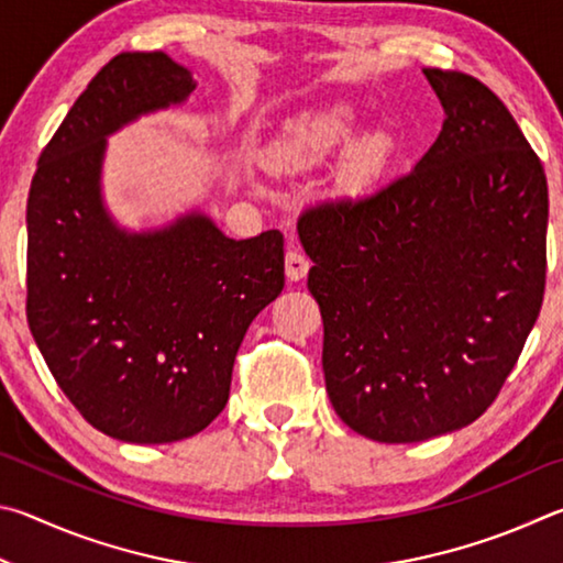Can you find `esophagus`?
Masks as SVG:
<instances>
[{
  "mask_svg": "<svg viewBox=\"0 0 563 563\" xmlns=\"http://www.w3.org/2000/svg\"><path fill=\"white\" fill-rule=\"evenodd\" d=\"M284 266H287L289 282H299L309 274L311 262H309V256L299 250V246H291L287 256H284Z\"/></svg>",
  "mask_w": 563,
  "mask_h": 563,
  "instance_id": "esophagus-1",
  "label": "esophagus"
}]
</instances>
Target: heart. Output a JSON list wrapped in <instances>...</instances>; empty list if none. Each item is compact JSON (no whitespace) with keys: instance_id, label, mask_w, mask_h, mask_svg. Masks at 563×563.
I'll use <instances>...</instances> for the list:
<instances>
[{"instance_id":"heart-1","label":"heart","mask_w":563,"mask_h":563,"mask_svg":"<svg viewBox=\"0 0 563 563\" xmlns=\"http://www.w3.org/2000/svg\"><path fill=\"white\" fill-rule=\"evenodd\" d=\"M349 133V115L346 111H331L321 118H313L311 123L301 125L297 133H294L289 143L291 155H317L323 153L333 143H339L341 137ZM380 153L378 143H368L361 147V163H373L376 155Z\"/></svg>"}]
</instances>
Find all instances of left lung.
<instances>
[{
  "label": "left lung",
  "mask_w": 563,
  "mask_h": 563,
  "mask_svg": "<svg viewBox=\"0 0 563 563\" xmlns=\"http://www.w3.org/2000/svg\"><path fill=\"white\" fill-rule=\"evenodd\" d=\"M426 76L448 118L418 165L311 202L297 222L331 406L376 442L475 422L519 361L547 287L539 155L475 76Z\"/></svg>",
  "instance_id": "1"
}]
</instances>
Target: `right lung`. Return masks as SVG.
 Instances as JSON below:
<instances>
[{
  "instance_id": "right-lung-1",
  "label": "right lung",
  "mask_w": 563,
  "mask_h": 563,
  "mask_svg": "<svg viewBox=\"0 0 563 563\" xmlns=\"http://www.w3.org/2000/svg\"><path fill=\"white\" fill-rule=\"evenodd\" d=\"M187 68L123 52L38 155L26 202V321L58 388L115 440L192 438L230 398L246 329L284 289V236L227 240L202 214L125 234L106 214L103 137L185 101Z\"/></svg>"
}]
</instances>
